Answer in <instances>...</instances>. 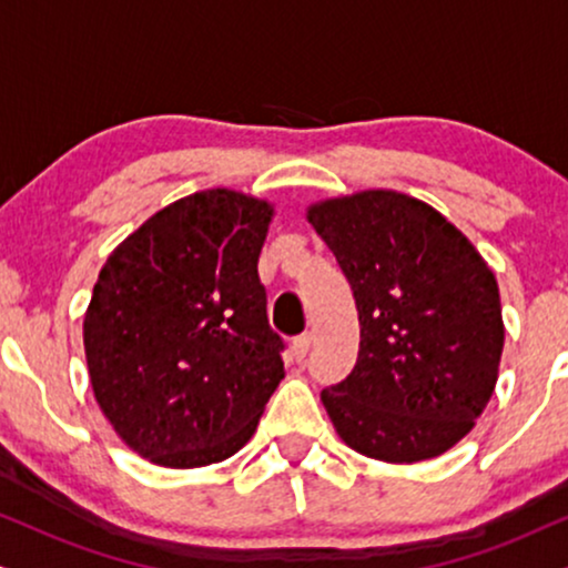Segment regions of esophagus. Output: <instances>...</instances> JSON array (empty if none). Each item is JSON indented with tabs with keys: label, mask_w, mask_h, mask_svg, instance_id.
<instances>
[{
	"label": "esophagus",
	"mask_w": 568,
	"mask_h": 568,
	"mask_svg": "<svg viewBox=\"0 0 568 568\" xmlns=\"http://www.w3.org/2000/svg\"><path fill=\"white\" fill-rule=\"evenodd\" d=\"M308 348H312V335L304 333V335L293 337L291 354H293V358H296V362H304L306 354H308Z\"/></svg>",
	"instance_id": "obj_1"
}]
</instances>
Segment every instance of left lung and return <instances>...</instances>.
Here are the masks:
<instances>
[{"label": "left lung", "instance_id": "8db88e82", "mask_svg": "<svg viewBox=\"0 0 568 568\" xmlns=\"http://www.w3.org/2000/svg\"><path fill=\"white\" fill-rule=\"evenodd\" d=\"M356 298V367L322 390L356 454L414 464L445 454L485 412L504 354L493 270L425 201L362 191L306 210Z\"/></svg>", "mask_w": 568, "mask_h": 568}]
</instances>
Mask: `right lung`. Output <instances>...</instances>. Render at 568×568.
I'll use <instances>...</instances> for the list:
<instances>
[{"instance_id": "obj_1", "label": "right lung", "mask_w": 568, "mask_h": 568, "mask_svg": "<svg viewBox=\"0 0 568 568\" xmlns=\"http://www.w3.org/2000/svg\"><path fill=\"white\" fill-rule=\"evenodd\" d=\"M272 212L231 189L191 193L99 272L83 320L93 398L152 464L193 469L239 454L285 377L256 272Z\"/></svg>"}]
</instances>
